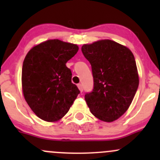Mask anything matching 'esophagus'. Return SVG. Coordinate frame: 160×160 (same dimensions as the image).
Here are the masks:
<instances>
[{
	"label": "esophagus",
	"mask_w": 160,
	"mask_h": 160,
	"mask_svg": "<svg viewBox=\"0 0 160 160\" xmlns=\"http://www.w3.org/2000/svg\"><path fill=\"white\" fill-rule=\"evenodd\" d=\"M77 87H78L79 90H80V93H82V92H83V86H82V84L79 83V84L77 85Z\"/></svg>",
	"instance_id": "esophagus-1"
}]
</instances>
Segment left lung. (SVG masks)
Listing matches in <instances>:
<instances>
[{
	"instance_id": "8db88e82",
	"label": "left lung",
	"mask_w": 160,
	"mask_h": 160,
	"mask_svg": "<svg viewBox=\"0 0 160 160\" xmlns=\"http://www.w3.org/2000/svg\"><path fill=\"white\" fill-rule=\"evenodd\" d=\"M82 52L90 62L93 90L85 95L90 112L101 121L112 122L128 110L139 83L132 51L110 39L84 44Z\"/></svg>"
}]
</instances>
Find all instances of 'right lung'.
<instances>
[{
	"label": "right lung",
	"instance_id": "right-lung-1",
	"mask_svg": "<svg viewBox=\"0 0 160 160\" xmlns=\"http://www.w3.org/2000/svg\"><path fill=\"white\" fill-rule=\"evenodd\" d=\"M77 45L49 39L33 46L22 66V93L32 111L43 121L60 120L80 93L66 66L78 52Z\"/></svg>",
	"mask_w": 160,
	"mask_h": 160
}]
</instances>
